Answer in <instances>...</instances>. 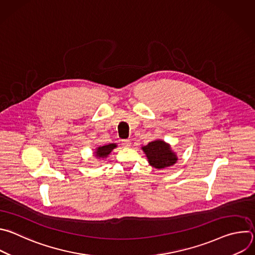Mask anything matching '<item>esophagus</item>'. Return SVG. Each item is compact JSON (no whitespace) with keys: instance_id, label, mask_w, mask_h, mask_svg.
Instances as JSON below:
<instances>
[{"instance_id":"obj_1","label":"esophagus","mask_w":255,"mask_h":255,"mask_svg":"<svg viewBox=\"0 0 255 255\" xmlns=\"http://www.w3.org/2000/svg\"><path fill=\"white\" fill-rule=\"evenodd\" d=\"M122 145L125 148H128L131 146V141L129 139H124V140H122Z\"/></svg>"}]
</instances>
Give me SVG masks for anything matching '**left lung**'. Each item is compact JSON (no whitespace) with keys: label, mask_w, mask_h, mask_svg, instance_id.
Returning <instances> with one entry per match:
<instances>
[{"label":"left lung","mask_w":255,"mask_h":255,"mask_svg":"<svg viewBox=\"0 0 255 255\" xmlns=\"http://www.w3.org/2000/svg\"><path fill=\"white\" fill-rule=\"evenodd\" d=\"M141 149L146 155L149 164L155 168H164L173 165L176 160V154L171 150L170 145L163 140H154L149 142Z\"/></svg>","instance_id":"1"}]
</instances>
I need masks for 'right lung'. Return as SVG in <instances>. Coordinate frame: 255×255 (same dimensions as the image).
<instances>
[{"instance_id":"1","label":"right lung","mask_w":255,"mask_h":255,"mask_svg":"<svg viewBox=\"0 0 255 255\" xmlns=\"http://www.w3.org/2000/svg\"><path fill=\"white\" fill-rule=\"evenodd\" d=\"M116 147H117L116 143H110L108 145H104V146H99L95 151V156H97L98 158H106Z\"/></svg>"}]
</instances>
